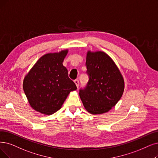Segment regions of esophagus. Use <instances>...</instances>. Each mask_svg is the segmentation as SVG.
Segmentation results:
<instances>
[{
    "mask_svg": "<svg viewBox=\"0 0 158 158\" xmlns=\"http://www.w3.org/2000/svg\"><path fill=\"white\" fill-rule=\"evenodd\" d=\"M74 84H76V85H77V88H78V87H79V81H78V80H75L74 81Z\"/></svg>",
    "mask_w": 158,
    "mask_h": 158,
    "instance_id": "esophagus-1",
    "label": "esophagus"
}]
</instances>
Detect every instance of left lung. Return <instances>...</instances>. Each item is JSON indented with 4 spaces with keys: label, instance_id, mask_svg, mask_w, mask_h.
<instances>
[{
    "label": "left lung",
    "instance_id": "left-lung-1",
    "mask_svg": "<svg viewBox=\"0 0 158 158\" xmlns=\"http://www.w3.org/2000/svg\"><path fill=\"white\" fill-rule=\"evenodd\" d=\"M87 73L89 80L80 97L85 110L93 115L109 111L121 99L124 89L123 75L115 63L102 51L88 50Z\"/></svg>",
    "mask_w": 158,
    "mask_h": 158
}]
</instances>
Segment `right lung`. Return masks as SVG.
Here are the masks:
<instances>
[{
  "instance_id": "obj_1",
  "label": "right lung",
  "mask_w": 158,
  "mask_h": 158,
  "mask_svg": "<svg viewBox=\"0 0 158 158\" xmlns=\"http://www.w3.org/2000/svg\"><path fill=\"white\" fill-rule=\"evenodd\" d=\"M67 53L65 49L43 55L25 76L23 90L36 111L53 114L61 108L69 94L77 89L63 65Z\"/></svg>"
}]
</instances>
